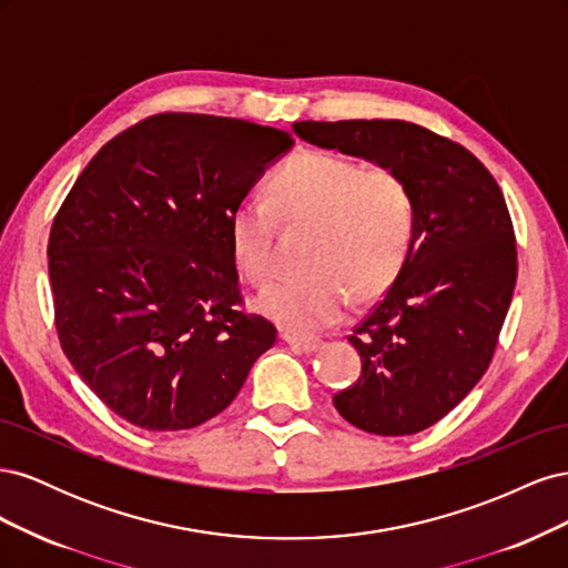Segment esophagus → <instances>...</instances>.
Listing matches in <instances>:
<instances>
[{
  "mask_svg": "<svg viewBox=\"0 0 568 568\" xmlns=\"http://www.w3.org/2000/svg\"><path fill=\"white\" fill-rule=\"evenodd\" d=\"M284 341L288 343L291 348H298L303 353H315L322 346L320 338H298V336H291V334H286Z\"/></svg>",
  "mask_w": 568,
  "mask_h": 568,
  "instance_id": "esophagus-1",
  "label": "esophagus"
}]
</instances>
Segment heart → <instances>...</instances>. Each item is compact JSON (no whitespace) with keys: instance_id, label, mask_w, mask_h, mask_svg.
<instances>
[{"instance_id":"heart-1","label":"heart","mask_w":568,"mask_h":568,"mask_svg":"<svg viewBox=\"0 0 568 568\" xmlns=\"http://www.w3.org/2000/svg\"><path fill=\"white\" fill-rule=\"evenodd\" d=\"M313 225L311 274L263 288L255 307L296 336L317 334L348 311L353 291L372 298L398 277L415 236V201L390 168L369 165L329 151H301L270 186V199L246 196L230 215V248L251 282L274 277V225Z\"/></svg>"}]
</instances>
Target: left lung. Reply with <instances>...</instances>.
<instances>
[{
    "mask_svg": "<svg viewBox=\"0 0 568 568\" xmlns=\"http://www.w3.org/2000/svg\"><path fill=\"white\" fill-rule=\"evenodd\" d=\"M301 140L398 173L415 201V236L384 301L348 341L357 384L338 415L376 436L424 432L484 372L517 284V244L500 186L474 153L407 120H301Z\"/></svg>",
    "mask_w": 568,
    "mask_h": 568,
    "instance_id": "left-lung-1",
    "label": "left lung"
}]
</instances>
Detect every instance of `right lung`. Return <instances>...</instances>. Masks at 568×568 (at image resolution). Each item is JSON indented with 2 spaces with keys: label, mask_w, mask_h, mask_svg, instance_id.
<instances>
[{
  "label": "right lung",
  "mask_w": 568,
  "mask_h": 568,
  "mask_svg": "<svg viewBox=\"0 0 568 568\" xmlns=\"http://www.w3.org/2000/svg\"><path fill=\"white\" fill-rule=\"evenodd\" d=\"M294 140L251 120L161 113L82 170L49 234L61 348L146 432L220 415L277 329L246 317L230 215Z\"/></svg>",
  "instance_id": "add662e5"
}]
</instances>
